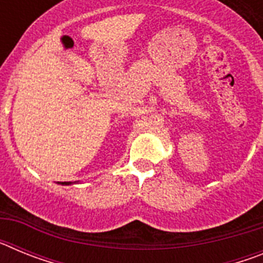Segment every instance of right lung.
<instances>
[{
    "instance_id": "add662e5",
    "label": "right lung",
    "mask_w": 263,
    "mask_h": 263,
    "mask_svg": "<svg viewBox=\"0 0 263 263\" xmlns=\"http://www.w3.org/2000/svg\"><path fill=\"white\" fill-rule=\"evenodd\" d=\"M62 184H71V182H62Z\"/></svg>"
}]
</instances>
